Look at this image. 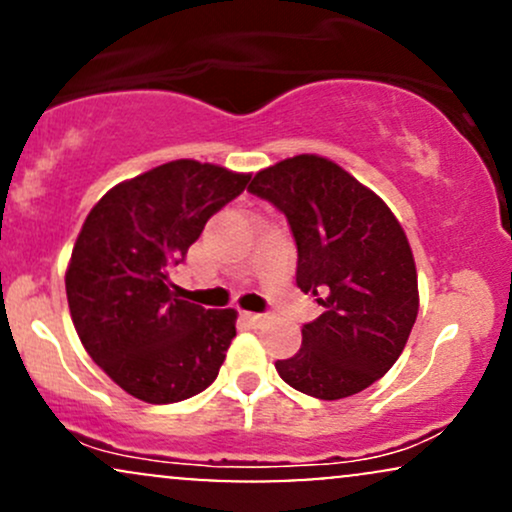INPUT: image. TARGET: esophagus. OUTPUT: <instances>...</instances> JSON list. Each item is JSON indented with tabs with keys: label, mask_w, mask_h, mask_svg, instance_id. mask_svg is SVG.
Wrapping results in <instances>:
<instances>
[{
	"label": "esophagus",
	"mask_w": 512,
	"mask_h": 512,
	"mask_svg": "<svg viewBox=\"0 0 512 512\" xmlns=\"http://www.w3.org/2000/svg\"><path fill=\"white\" fill-rule=\"evenodd\" d=\"M243 320L252 327H262L264 322L269 320V315L267 313H243Z\"/></svg>",
	"instance_id": "34e87169"
}]
</instances>
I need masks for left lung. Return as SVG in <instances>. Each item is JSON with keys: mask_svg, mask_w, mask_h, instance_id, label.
<instances>
[{"mask_svg": "<svg viewBox=\"0 0 512 512\" xmlns=\"http://www.w3.org/2000/svg\"><path fill=\"white\" fill-rule=\"evenodd\" d=\"M248 190L289 219L296 284L325 308L303 325L281 380L317 399L366 390L395 366L419 313L407 233L390 207L342 166L301 154L260 170Z\"/></svg>", "mask_w": 512, "mask_h": 512, "instance_id": "1", "label": "left lung"}]
</instances>
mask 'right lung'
Segmentation results:
<instances>
[{
  "mask_svg": "<svg viewBox=\"0 0 512 512\" xmlns=\"http://www.w3.org/2000/svg\"><path fill=\"white\" fill-rule=\"evenodd\" d=\"M248 180L180 158L120 182L88 211L64 274L69 313L88 356L127 395L173 404L219 375L238 313L182 301L168 274Z\"/></svg>",
  "mask_w": 512,
  "mask_h": 512,
  "instance_id": "1",
  "label": "right lung"
}]
</instances>
